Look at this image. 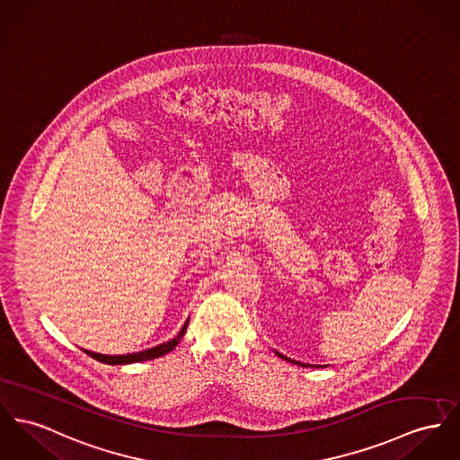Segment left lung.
<instances>
[{
  "mask_svg": "<svg viewBox=\"0 0 460 460\" xmlns=\"http://www.w3.org/2000/svg\"><path fill=\"white\" fill-rule=\"evenodd\" d=\"M277 356H279V358H282V359H286V361H291V363H293V365H298V367H306V365H304V363H298V361H293V359H289V358H286V356H282V354H279V352H277Z\"/></svg>",
  "mask_w": 460,
  "mask_h": 460,
  "instance_id": "obj_1",
  "label": "left lung"
}]
</instances>
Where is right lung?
I'll use <instances>...</instances> for the list:
<instances>
[{"instance_id":"add662e5","label":"right lung","mask_w":460,"mask_h":460,"mask_svg":"<svg viewBox=\"0 0 460 460\" xmlns=\"http://www.w3.org/2000/svg\"><path fill=\"white\" fill-rule=\"evenodd\" d=\"M186 326H188V321L184 323L181 332L172 340H169L165 343H160V345H156L154 349L141 350V352H132V354H123V356H104V354H97V352H91V350H85V352H87V356H91L95 361H101L104 365H130V363H139V361H150V359L160 358V356L171 352L180 343V340H181L184 332H186Z\"/></svg>"}]
</instances>
